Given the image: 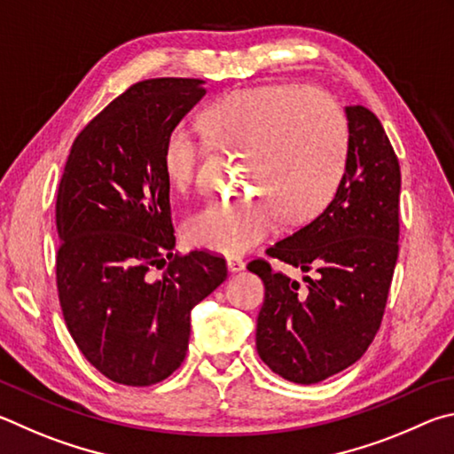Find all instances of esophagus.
Wrapping results in <instances>:
<instances>
[{
	"instance_id": "1",
	"label": "esophagus",
	"mask_w": 454,
	"mask_h": 454,
	"mask_svg": "<svg viewBox=\"0 0 454 454\" xmlns=\"http://www.w3.org/2000/svg\"><path fill=\"white\" fill-rule=\"evenodd\" d=\"M227 269L231 273H237V271H243L245 269V261L241 259V257H237V255H229L227 257Z\"/></svg>"
}]
</instances>
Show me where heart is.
<instances>
[{"mask_svg":"<svg viewBox=\"0 0 454 454\" xmlns=\"http://www.w3.org/2000/svg\"><path fill=\"white\" fill-rule=\"evenodd\" d=\"M215 149L245 155V185L255 193L213 199L185 221V239L207 251L243 253L275 231L281 213L305 221L331 201L345 173L348 131L327 95L301 85L237 91L201 117ZM201 139L179 123L163 145V171L185 189L201 159Z\"/></svg>","mask_w":454,"mask_h":454,"instance_id":"b5f03b06","label":"heart"}]
</instances>
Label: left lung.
I'll use <instances>...</instances> for the list:
<instances>
[{
    "label": "left lung",
    "instance_id": "8db88e82",
    "mask_svg": "<svg viewBox=\"0 0 454 454\" xmlns=\"http://www.w3.org/2000/svg\"><path fill=\"white\" fill-rule=\"evenodd\" d=\"M348 151L323 213L267 249L299 267L301 287L263 259L247 269L265 285L257 353L277 375L313 385L359 361L383 319L399 255L401 167L377 115L345 107Z\"/></svg>",
    "mask_w": 454,
    "mask_h": 454
}]
</instances>
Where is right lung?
Here are the masks:
<instances>
[{
  "label": "right lung",
  "instance_id": "1",
  "mask_svg": "<svg viewBox=\"0 0 454 454\" xmlns=\"http://www.w3.org/2000/svg\"><path fill=\"white\" fill-rule=\"evenodd\" d=\"M203 83L161 77L129 87L77 135L59 181L63 319L85 359L119 385L149 387L177 371L191 311L227 279L225 259L173 255L163 145Z\"/></svg>",
  "mask_w": 454,
  "mask_h": 454
}]
</instances>
